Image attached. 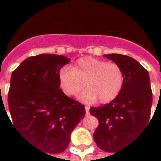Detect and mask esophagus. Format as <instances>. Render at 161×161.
I'll return each instance as SVG.
<instances>
[{
  "instance_id": "34e87169",
  "label": "esophagus",
  "mask_w": 161,
  "mask_h": 161,
  "mask_svg": "<svg viewBox=\"0 0 161 161\" xmlns=\"http://www.w3.org/2000/svg\"><path fill=\"white\" fill-rule=\"evenodd\" d=\"M85 112H86V115L90 114V107L89 106H85Z\"/></svg>"
}]
</instances>
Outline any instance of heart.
Masks as SVG:
<instances>
[{"label":"heart","mask_w":161,"mask_h":161,"mask_svg":"<svg viewBox=\"0 0 161 161\" xmlns=\"http://www.w3.org/2000/svg\"><path fill=\"white\" fill-rule=\"evenodd\" d=\"M58 79L61 90L67 96L78 94L84 90L86 83L89 89L81 96V99L91 103L98 98L100 103H107L121 92L124 73L115 62L84 57L77 60L73 69L63 67L59 70Z\"/></svg>","instance_id":"1"}]
</instances>
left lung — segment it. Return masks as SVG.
<instances>
[{"label": "left lung", "mask_w": 161, "mask_h": 161, "mask_svg": "<svg viewBox=\"0 0 161 161\" xmlns=\"http://www.w3.org/2000/svg\"><path fill=\"white\" fill-rule=\"evenodd\" d=\"M103 56L121 66L124 73L123 86L114 100L91 107L90 113L99 121L93 135L97 147L116 153L148 124L153 93L148 72L139 62L121 54Z\"/></svg>", "instance_id": "8db88e82"}]
</instances>
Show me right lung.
Here are the masks:
<instances>
[{
  "instance_id": "right-lung-1",
  "label": "right lung",
  "mask_w": 161,
  "mask_h": 161,
  "mask_svg": "<svg viewBox=\"0 0 161 161\" xmlns=\"http://www.w3.org/2000/svg\"><path fill=\"white\" fill-rule=\"evenodd\" d=\"M68 63L62 55L40 54L24 60L11 76L8 101L13 124L45 153L64 151L85 115L84 105L59 88V70Z\"/></svg>"
}]
</instances>
